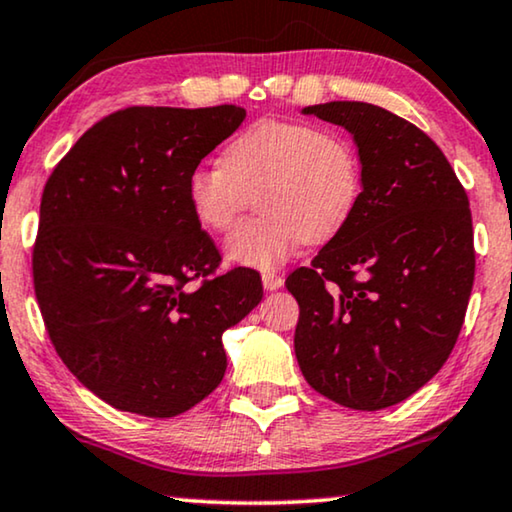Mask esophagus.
Wrapping results in <instances>:
<instances>
[{
  "label": "esophagus",
  "instance_id": "34e87169",
  "mask_svg": "<svg viewBox=\"0 0 512 512\" xmlns=\"http://www.w3.org/2000/svg\"><path fill=\"white\" fill-rule=\"evenodd\" d=\"M261 279H263V286L268 291H277V289H282V286H284V277L277 275V272H263Z\"/></svg>",
  "mask_w": 512,
  "mask_h": 512
}]
</instances>
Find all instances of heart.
I'll list each match as a JSON object with an SVG mask.
<instances>
[{"label": "heart", "instance_id": "1", "mask_svg": "<svg viewBox=\"0 0 512 512\" xmlns=\"http://www.w3.org/2000/svg\"><path fill=\"white\" fill-rule=\"evenodd\" d=\"M263 209L228 237L237 263L275 268L298 244L324 242L345 228L361 198L352 144L312 123L261 118L226 149L223 165L188 172L186 198L202 228L228 233L254 202Z\"/></svg>", "mask_w": 512, "mask_h": 512}]
</instances>
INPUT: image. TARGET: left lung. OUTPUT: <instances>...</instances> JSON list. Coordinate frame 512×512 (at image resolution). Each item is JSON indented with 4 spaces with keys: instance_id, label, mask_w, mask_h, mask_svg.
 <instances>
[{
    "instance_id": "1",
    "label": "left lung",
    "mask_w": 512,
    "mask_h": 512,
    "mask_svg": "<svg viewBox=\"0 0 512 512\" xmlns=\"http://www.w3.org/2000/svg\"><path fill=\"white\" fill-rule=\"evenodd\" d=\"M354 135L361 198L352 219L286 279L298 300V366L321 396L382 410L443 368L475 277L468 195L436 142L368 102L303 109Z\"/></svg>"
}]
</instances>
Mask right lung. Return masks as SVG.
<instances>
[{"label":"right lung","mask_w":512,"mask_h":512,"mask_svg":"<svg viewBox=\"0 0 512 512\" xmlns=\"http://www.w3.org/2000/svg\"><path fill=\"white\" fill-rule=\"evenodd\" d=\"M247 111L128 107L83 132L41 195L34 293L83 387L118 410L174 417L226 373L221 335L261 303L256 270L221 254L186 198L200 160Z\"/></svg>","instance_id":"obj_1"}]
</instances>
